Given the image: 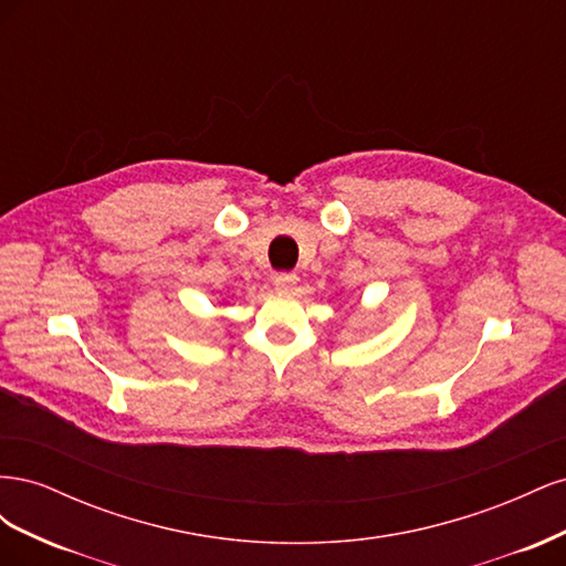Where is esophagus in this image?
Returning <instances> with one entry per match:
<instances>
[{"instance_id": "1", "label": "esophagus", "mask_w": 566, "mask_h": 566, "mask_svg": "<svg viewBox=\"0 0 566 566\" xmlns=\"http://www.w3.org/2000/svg\"><path fill=\"white\" fill-rule=\"evenodd\" d=\"M297 281L300 279L295 276V273H290V271H283V273H276V276H273V285H276L279 293H293Z\"/></svg>"}]
</instances>
